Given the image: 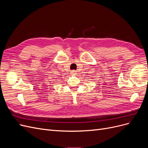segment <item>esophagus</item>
I'll use <instances>...</instances> for the list:
<instances>
[{"label":"esophagus","mask_w":148,"mask_h":148,"mask_svg":"<svg viewBox=\"0 0 148 148\" xmlns=\"http://www.w3.org/2000/svg\"><path fill=\"white\" fill-rule=\"evenodd\" d=\"M71 74H73V75H75L77 74V71L75 70H71Z\"/></svg>","instance_id":"34e87169"}]
</instances>
